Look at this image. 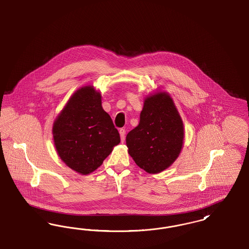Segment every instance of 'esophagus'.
Listing matches in <instances>:
<instances>
[{
    "label": "esophagus",
    "mask_w": 249,
    "mask_h": 249,
    "mask_svg": "<svg viewBox=\"0 0 249 249\" xmlns=\"http://www.w3.org/2000/svg\"><path fill=\"white\" fill-rule=\"evenodd\" d=\"M119 133L121 141H122V142H124V141H125V130L124 129V128H121L119 130Z\"/></svg>",
    "instance_id": "obj_1"
}]
</instances>
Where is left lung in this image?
I'll return each instance as SVG.
<instances>
[{"instance_id": "8db88e82", "label": "left lung", "mask_w": 249, "mask_h": 249, "mask_svg": "<svg viewBox=\"0 0 249 249\" xmlns=\"http://www.w3.org/2000/svg\"><path fill=\"white\" fill-rule=\"evenodd\" d=\"M183 123L165 93L147 97L137 127L126 136L128 152L150 174L162 172L178 158L183 144Z\"/></svg>"}]
</instances>
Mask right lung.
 Listing matches in <instances>:
<instances>
[{
	"label": "right lung",
	"mask_w": 249,
	"mask_h": 249,
	"mask_svg": "<svg viewBox=\"0 0 249 249\" xmlns=\"http://www.w3.org/2000/svg\"><path fill=\"white\" fill-rule=\"evenodd\" d=\"M54 146L61 160L78 173L95 171L120 143V134L92 87L77 90L54 121Z\"/></svg>",
	"instance_id": "obj_1"
}]
</instances>
